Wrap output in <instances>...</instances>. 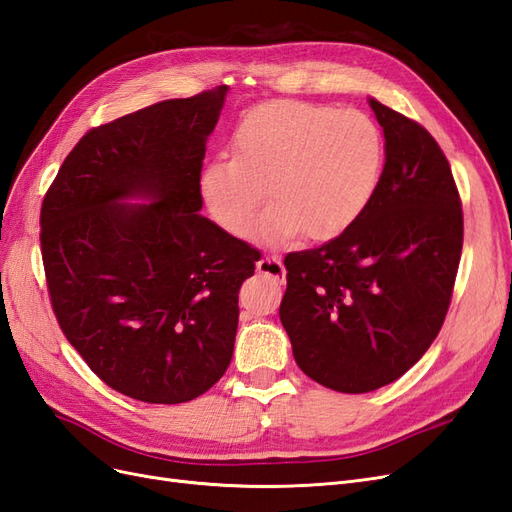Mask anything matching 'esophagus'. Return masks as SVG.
<instances>
[{"instance_id": "esophagus-1", "label": "esophagus", "mask_w": 512, "mask_h": 512, "mask_svg": "<svg viewBox=\"0 0 512 512\" xmlns=\"http://www.w3.org/2000/svg\"><path fill=\"white\" fill-rule=\"evenodd\" d=\"M256 269L260 273H265V275H273V277H277V280H282V282H284V277H286V269L282 265V260L277 258V256H262L258 260Z\"/></svg>"}]
</instances>
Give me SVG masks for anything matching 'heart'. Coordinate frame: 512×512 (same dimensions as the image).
Segmentation results:
<instances>
[{
	"mask_svg": "<svg viewBox=\"0 0 512 512\" xmlns=\"http://www.w3.org/2000/svg\"><path fill=\"white\" fill-rule=\"evenodd\" d=\"M382 164V132L365 113L275 102L239 123L232 160L211 162L200 185L213 220L230 235H252L269 188L262 239L286 243L305 232L329 241L361 218Z\"/></svg>",
	"mask_w": 512,
	"mask_h": 512,
	"instance_id": "b5f03b06",
	"label": "heart"
}]
</instances>
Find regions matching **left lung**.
<instances>
[{
    "label": "left lung",
    "instance_id": "obj_1",
    "mask_svg": "<svg viewBox=\"0 0 512 512\" xmlns=\"http://www.w3.org/2000/svg\"><path fill=\"white\" fill-rule=\"evenodd\" d=\"M384 168L367 209L342 235L286 256L280 320L294 361L339 393L391 384L438 337L451 305L463 213L433 136L369 98Z\"/></svg>",
    "mask_w": 512,
    "mask_h": 512
}]
</instances>
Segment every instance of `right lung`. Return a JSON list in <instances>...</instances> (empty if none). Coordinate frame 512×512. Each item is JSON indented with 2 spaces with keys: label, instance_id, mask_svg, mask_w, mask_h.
Instances as JSON below:
<instances>
[{
  "label": "right lung",
  "instance_id": "right-lung-1",
  "mask_svg": "<svg viewBox=\"0 0 512 512\" xmlns=\"http://www.w3.org/2000/svg\"><path fill=\"white\" fill-rule=\"evenodd\" d=\"M226 94L220 85L89 130L42 203L61 331L102 382L147 404H183L224 376L237 292L256 269L252 245L198 213Z\"/></svg>",
  "mask_w": 512,
  "mask_h": 512
}]
</instances>
